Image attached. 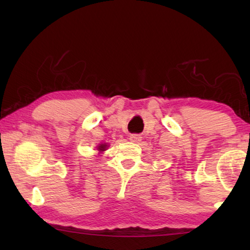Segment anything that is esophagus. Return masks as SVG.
I'll return each instance as SVG.
<instances>
[{
	"mask_svg": "<svg viewBox=\"0 0 250 250\" xmlns=\"http://www.w3.org/2000/svg\"><path fill=\"white\" fill-rule=\"evenodd\" d=\"M130 140L132 142H139V141H141V137L139 134H131Z\"/></svg>",
	"mask_w": 250,
	"mask_h": 250,
	"instance_id": "1",
	"label": "esophagus"
}]
</instances>
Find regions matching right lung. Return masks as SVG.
<instances>
[{
	"label": "right lung",
	"mask_w": 250,
	"mask_h": 250,
	"mask_svg": "<svg viewBox=\"0 0 250 250\" xmlns=\"http://www.w3.org/2000/svg\"><path fill=\"white\" fill-rule=\"evenodd\" d=\"M107 147H108L107 145H99L98 147H97V149H98L99 152H103V151H104L105 149H107Z\"/></svg>",
	"instance_id": "right-lung-1"
}]
</instances>
